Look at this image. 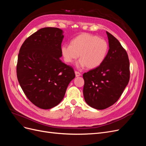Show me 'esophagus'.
<instances>
[{
    "mask_svg": "<svg viewBox=\"0 0 146 146\" xmlns=\"http://www.w3.org/2000/svg\"><path fill=\"white\" fill-rule=\"evenodd\" d=\"M75 74H76V77H79L81 76V74L80 72H78L77 71H75Z\"/></svg>",
    "mask_w": 146,
    "mask_h": 146,
    "instance_id": "obj_1",
    "label": "esophagus"
}]
</instances>
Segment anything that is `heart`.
<instances>
[{
	"mask_svg": "<svg viewBox=\"0 0 146 146\" xmlns=\"http://www.w3.org/2000/svg\"><path fill=\"white\" fill-rule=\"evenodd\" d=\"M109 46L104 39L89 33L82 34L73 39L70 44H63L61 47L64 61L72 63L78 58V68L86 66L88 69L98 68L104 62L107 55Z\"/></svg>",
	"mask_w": 146,
	"mask_h": 146,
	"instance_id": "b5f03b06",
	"label": "heart"
}]
</instances>
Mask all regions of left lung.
I'll use <instances>...</instances> for the list:
<instances>
[{"label": "left lung", "mask_w": 146, "mask_h": 146, "mask_svg": "<svg viewBox=\"0 0 146 146\" xmlns=\"http://www.w3.org/2000/svg\"><path fill=\"white\" fill-rule=\"evenodd\" d=\"M109 50L98 68L84 73V99L91 107L104 110L116 103L130 79L127 53L114 36L107 32Z\"/></svg>", "instance_id": "left-lung-1"}]
</instances>
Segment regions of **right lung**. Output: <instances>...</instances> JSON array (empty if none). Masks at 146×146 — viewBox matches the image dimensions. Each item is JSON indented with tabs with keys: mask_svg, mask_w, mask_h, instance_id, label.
Returning <instances> with one entry per match:
<instances>
[{
	"mask_svg": "<svg viewBox=\"0 0 146 146\" xmlns=\"http://www.w3.org/2000/svg\"><path fill=\"white\" fill-rule=\"evenodd\" d=\"M63 33L58 28L41 29L26 39L19 50L17 80L29 100L41 109L58 105L76 77L71 66L60 59Z\"/></svg>",
	"mask_w": 146,
	"mask_h": 146,
	"instance_id": "add662e5",
	"label": "right lung"
}]
</instances>
